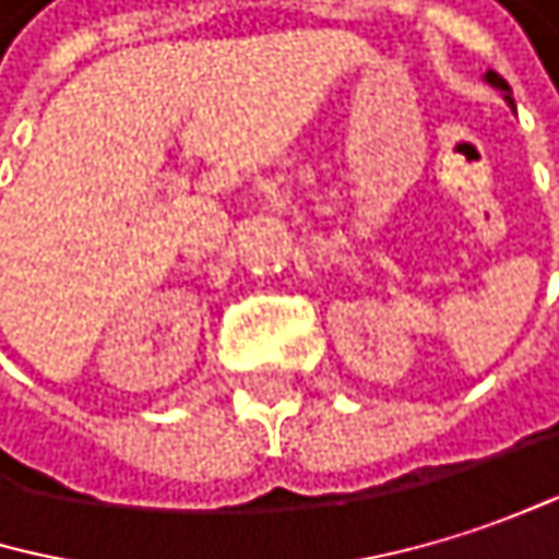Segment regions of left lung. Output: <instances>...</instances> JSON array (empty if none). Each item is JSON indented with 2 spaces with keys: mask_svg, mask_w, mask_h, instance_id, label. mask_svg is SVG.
<instances>
[{
  "mask_svg": "<svg viewBox=\"0 0 559 559\" xmlns=\"http://www.w3.org/2000/svg\"><path fill=\"white\" fill-rule=\"evenodd\" d=\"M485 81H488L491 87H498V91H504V100H508V104L514 107V97H511V87H508V81H504L501 74H495V71H488V74H485Z\"/></svg>",
  "mask_w": 559,
  "mask_h": 559,
  "instance_id": "left-lung-1",
  "label": "left lung"
}]
</instances>
